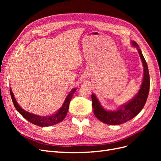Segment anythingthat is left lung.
I'll return each mask as SVG.
<instances>
[{
  "label": "left lung",
  "instance_id": "left-lung-1",
  "mask_svg": "<svg viewBox=\"0 0 161 161\" xmlns=\"http://www.w3.org/2000/svg\"><path fill=\"white\" fill-rule=\"evenodd\" d=\"M131 44L138 50L144 67L143 80L138 93L132 99L127 103L120 106L119 108L115 111L106 110L101 106L97 97L94 94L91 95L92 107L93 108L95 115L97 119L107 124L119 125L125 123L137 115L143 109L147 102L150 89V76L148 65L138 43L132 41Z\"/></svg>",
  "mask_w": 161,
  "mask_h": 161
}]
</instances>
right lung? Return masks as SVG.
Segmentation results:
<instances>
[{
	"mask_svg": "<svg viewBox=\"0 0 161 161\" xmlns=\"http://www.w3.org/2000/svg\"><path fill=\"white\" fill-rule=\"evenodd\" d=\"M76 90V89H73L70 92V93L66 97V98L64 102V103H63L62 106L60 108V109L56 112V113L53 114L51 115H46V116H40V115L33 114L30 113V112H27L24 109H23L17 103V102L15 98H14V95L13 93L11 88H10V93H11V99H12L14 108H16L17 111L24 118H25L27 121L32 123L33 124L37 125L38 126H41V127H46V126L53 125L60 123L66 118L68 110H69V108L70 102L72 99L73 95L75 94Z\"/></svg>",
	"mask_w": 161,
	"mask_h": 161,
	"instance_id": "right-lung-1",
	"label": "right lung"
}]
</instances>
